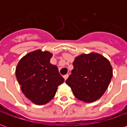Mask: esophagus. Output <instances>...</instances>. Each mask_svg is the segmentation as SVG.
I'll use <instances>...</instances> for the list:
<instances>
[{
	"label": "esophagus",
	"instance_id": "34e87169",
	"mask_svg": "<svg viewBox=\"0 0 127 127\" xmlns=\"http://www.w3.org/2000/svg\"><path fill=\"white\" fill-rule=\"evenodd\" d=\"M68 77H69V75H68V74L64 75V76H63L64 79V80H66V79H67V78H68Z\"/></svg>",
	"mask_w": 127,
	"mask_h": 127
}]
</instances>
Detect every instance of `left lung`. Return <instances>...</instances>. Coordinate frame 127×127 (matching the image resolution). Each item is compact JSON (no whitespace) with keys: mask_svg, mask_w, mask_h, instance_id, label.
<instances>
[{"mask_svg":"<svg viewBox=\"0 0 127 127\" xmlns=\"http://www.w3.org/2000/svg\"><path fill=\"white\" fill-rule=\"evenodd\" d=\"M71 74L66 80L74 96L85 103L101 98L113 76L109 61L100 54H82L75 58Z\"/></svg>","mask_w":127,"mask_h":127,"instance_id":"left-lung-1","label":"left lung"}]
</instances>
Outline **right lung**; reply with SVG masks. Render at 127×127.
Segmentation results:
<instances>
[{
  "label": "right lung",
  "mask_w": 127,
  "mask_h": 127,
  "mask_svg": "<svg viewBox=\"0 0 127 127\" xmlns=\"http://www.w3.org/2000/svg\"><path fill=\"white\" fill-rule=\"evenodd\" d=\"M53 54L37 50L21 58L15 69V75L26 98L36 105L50 102L58 86L64 82L56 65L50 63Z\"/></svg>",
  "instance_id": "obj_1"
}]
</instances>
